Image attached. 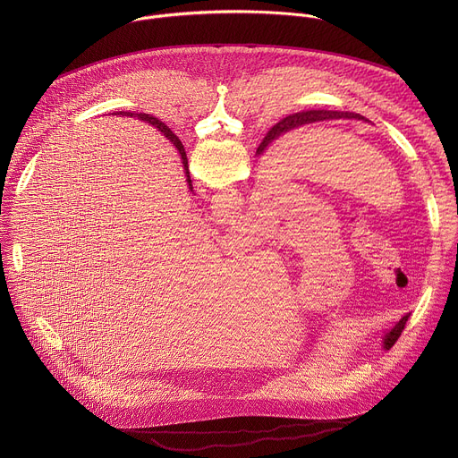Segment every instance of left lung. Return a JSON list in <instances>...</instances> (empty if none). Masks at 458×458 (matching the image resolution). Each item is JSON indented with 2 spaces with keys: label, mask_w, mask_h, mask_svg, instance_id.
<instances>
[{
  "label": "left lung",
  "mask_w": 458,
  "mask_h": 458,
  "mask_svg": "<svg viewBox=\"0 0 458 458\" xmlns=\"http://www.w3.org/2000/svg\"><path fill=\"white\" fill-rule=\"evenodd\" d=\"M326 119H364L360 114H353V112H341V110H304V112H297V114H292V115H286L284 119H281L277 124H274L270 128V132L267 134V138L263 140V143L259 145L257 148V154H265V150L281 136H284L286 132H290V130H295L299 126H304V124H311V123H317V121H326ZM410 313H406L394 328H391L389 332H386L384 335V348L389 350L391 346H394L397 343V339L401 337L404 326H406V320H408Z\"/></svg>",
  "instance_id": "8db88e82"
}]
</instances>
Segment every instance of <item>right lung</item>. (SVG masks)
Segmentation results:
<instances>
[{
  "instance_id": "obj_1",
  "label": "right lung",
  "mask_w": 458,
  "mask_h": 458,
  "mask_svg": "<svg viewBox=\"0 0 458 458\" xmlns=\"http://www.w3.org/2000/svg\"><path fill=\"white\" fill-rule=\"evenodd\" d=\"M121 114H124V115H130L132 117V112H119V115ZM140 117L141 119H145V121H148L150 124H154V126H157L159 130H161V134L166 138V140H170V143L177 148V152H179V156H181V163H182V168H184V175H186V182H188V186H190V190H191V179H190V172H188V159H186V152H184V147H182V143L177 140V136L172 132V130L165 124V123H161L159 119H156V117H150L148 114H140Z\"/></svg>"
}]
</instances>
